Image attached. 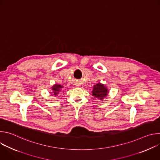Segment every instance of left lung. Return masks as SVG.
I'll return each mask as SVG.
<instances>
[{
    "label": "left lung",
    "mask_w": 160,
    "mask_h": 160,
    "mask_svg": "<svg viewBox=\"0 0 160 160\" xmlns=\"http://www.w3.org/2000/svg\"><path fill=\"white\" fill-rule=\"evenodd\" d=\"M108 90L104 85L101 83H98L94 86L92 90V94L95 97L101 99H103L108 95Z\"/></svg>",
    "instance_id": "1"
}]
</instances>
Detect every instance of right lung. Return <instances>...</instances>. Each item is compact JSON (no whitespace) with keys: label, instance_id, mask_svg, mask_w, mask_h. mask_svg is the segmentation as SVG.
I'll use <instances>...</instances> for the list:
<instances>
[{"label":"right lung","instance_id":"obj_1","mask_svg":"<svg viewBox=\"0 0 160 160\" xmlns=\"http://www.w3.org/2000/svg\"><path fill=\"white\" fill-rule=\"evenodd\" d=\"M62 88V86H61L60 85H57L56 84L55 85H54L52 87V90H53V92H54V95L56 96L57 94H59V92L60 89Z\"/></svg>","mask_w":160,"mask_h":160}]
</instances>
